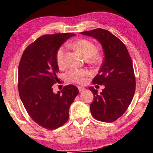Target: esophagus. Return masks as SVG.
<instances>
[{"instance_id":"obj_1","label":"esophagus","mask_w":153,"mask_h":153,"mask_svg":"<svg viewBox=\"0 0 153 153\" xmlns=\"http://www.w3.org/2000/svg\"><path fill=\"white\" fill-rule=\"evenodd\" d=\"M78 89H79V91L80 92L84 91L85 90V87H78Z\"/></svg>"}]
</instances>
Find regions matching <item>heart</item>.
I'll use <instances>...</instances> for the list:
<instances>
[{
    "mask_svg": "<svg viewBox=\"0 0 153 153\" xmlns=\"http://www.w3.org/2000/svg\"><path fill=\"white\" fill-rule=\"evenodd\" d=\"M72 46L85 58H91L92 61L97 59L96 55V48L91 41L87 39H80L72 44ZM66 50L64 47H61L58 50L56 55V61L59 67H62L65 65ZM89 75V72L86 70H70L68 74L69 79L74 83H83L86 81V77Z\"/></svg>",
    "mask_w": 153,
    "mask_h": 153,
    "instance_id": "obj_1",
    "label": "heart"
}]
</instances>
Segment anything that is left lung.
Listing matches in <instances>:
<instances>
[{"instance_id":"1","label":"left lung","mask_w":153,"mask_h":153,"mask_svg":"<svg viewBox=\"0 0 153 153\" xmlns=\"http://www.w3.org/2000/svg\"><path fill=\"white\" fill-rule=\"evenodd\" d=\"M81 34L98 41L105 56L92 81L105 88L97 94V90L88 88L94 96L90 105L91 114L99 121L112 122L124 114L134 94L136 81L131 57L123 43L106 30L97 28Z\"/></svg>"}]
</instances>
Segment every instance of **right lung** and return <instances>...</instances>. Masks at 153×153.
I'll list each match as a JSON object with an SVG mask.
<instances>
[{"mask_svg":"<svg viewBox=\"0 0 153 153\" xmlns=\"http://www.w3.org/2000/svg\"><path fill=\"white\" fill-rule=\"evenodd\" d=\"M76 35L70 33L45 35L27 47L19 66L18 88L23 105L39 125L53 130L65 124L69 108L79 93L76 86H65L61 91L53 92L57 81L58 50Z\"/></svg>","mask_w":153,"mask_h":153,"instance_id":"right-lung-1","label":"right lung"}]
</instances>
